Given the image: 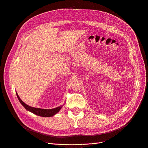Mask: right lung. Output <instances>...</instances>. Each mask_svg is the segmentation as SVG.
<instances>
[{
  "instance_id": "add662e5",
  "label": "right lung",
  "mask_w": 148,
  "mask_h": 148,
  "mask_svg": "<svg viewBox=\"0 0 148 148\" xmlns=\"http://www.w3.org/2000/svg\"><path fill=\"white\" fill-rule=\"evenodd\" d=\"M16 95L17 98H18L19 101L20 103L22 104V105L27 110L32 112V113L36 114L39 116H44V117H49V116H52L56 114H57L58 112L60 110V109L62 108V106H59V107L55 108V109H39V108H35L31 107V106H29L25 103H23L21 98H19V95H17L16 93Z\"/></svg>"
}]
</instances>
